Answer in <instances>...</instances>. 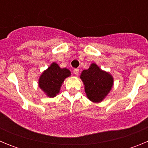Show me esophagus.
Returning <instances> with one entry per match:
<instances>
[{"instance_id":"obj_1","label":"esophagus","mask_w":148,"mask_h":148,"mask_svg":"<svg viewBox=\"0 0 148 148\" xmlns=\"http://www.w3.org/2000/svg\"><path fill=\"white\" fill-rule=\"evenodd\" d=\"M73 73H74L75 75H78V73H79V70L78 69H75V70H73Z\"/></svg>"}]
</instances>
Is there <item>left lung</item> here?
Wrapping results in <instances>:
<instances>
[{
  "instance_id": "1",
  "label": "left lung",
  "mask_w": 148,
  "mask_h": 148,
  "mask_svg": "<svg viewBox=\"0 0 148 148\" xmlns=\"http://www.w3.org/2000/svg\"><path fill=\"white\" fill-rule=\"evenodd\" d=\"M80 78L87 99L94 103L101 102L108 96L114 82L113 75L101 70L95 63H92L87 70L82 72Z\"/></svg>"
}]
</instances>
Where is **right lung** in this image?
<instances>
[{"instance_id":"obj_1","label":"right lung","mask_w":148,"mask_h":148,"mask_svg":"<svg viewBox=\"0 0 148 148\" xmlns=\"http://www.w3.org/2000/svg\"><path fill=\"white\" fill-rule=\"evenodd\" d=\"M71 73L67 68H61L56 62H53L44 70L38 78V87L47 96L54 98L60 92L62 84Z\"/></svg>"}]
</instances>
